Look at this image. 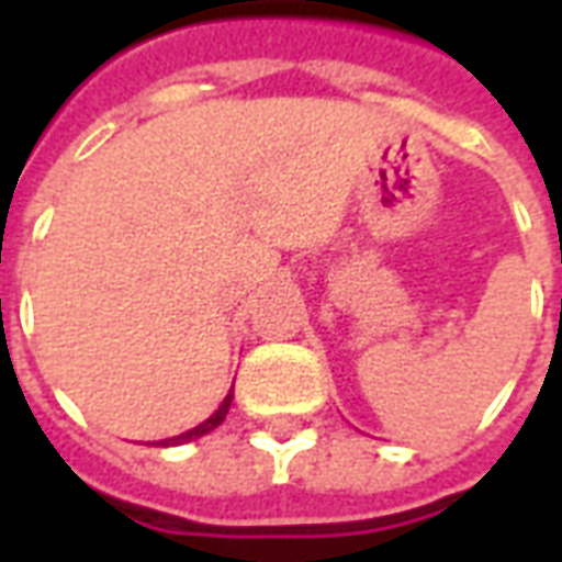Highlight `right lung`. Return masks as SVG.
<instances>
[{
    "label": "right lung",
    "mask_w": 562,
    "mask_h": 562,
    "mask_svg": "<svg viewBox=\"0 0 562 562\" xmlns=\"http://www.w3.org/2000/svg\"><path fill=\"white\" fill-rule=\"evenodd\" d=\"M232 397H234V394H228V397H225V401L220 403V409H216V413L210 415L207 422L198 424V427H192V430H186V434L173 436V439H165V446H180V442H192V439H198V436L210 434L213 427H220V424L225 422V415H228V406H232Z\"/></svg>",
    "instance_id": "1"
}]
</instances>
